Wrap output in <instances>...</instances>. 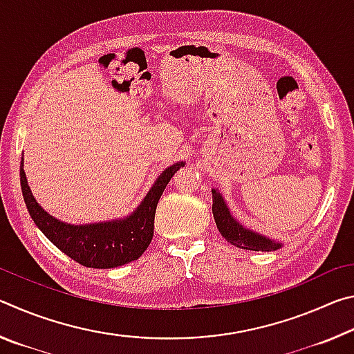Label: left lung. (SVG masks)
<instances>
[{"label":"left lung","mask_w":354,"mask_h":354,"mask_svg":"<svg viewBox=\"0 0 354 354\" xmlns=\"http://www.w3.org/2000/svg\"><path fill=\"white\" fill-rule=\"evenodd\" d=\"M212 214L215 225H217L220 234L223 236L227 242L234 245L237 248L251 250V251H272L278 250L281 245L270 241V239L256 234V232L245 230L242 225L231 217L230 211L225 205L223 198L217 190H212Z\"/></svg>","instance_id":"1"}]
</instances>
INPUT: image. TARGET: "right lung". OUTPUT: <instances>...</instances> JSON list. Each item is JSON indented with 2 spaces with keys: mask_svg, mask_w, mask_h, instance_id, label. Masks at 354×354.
Returning <instances> with one entry per match:
<instances>
[{
  "mask_svg": "<svg viewBox=\"0 0 354 354\" xmlns=\"http://www.w3.org/2000/svg\"><path fill=\"white\" fill-rule=\"evenodd\" d=\"M181 167L184 162L169 167L158 178L137 211L127 220L86 226L62 223L46 214L31 195L23 165L20 167V183L23 198L34 223L59 250L84 267L113 268L139 259L151 243L156 206L167 184Z\"/></svg>",
  "mask_w": 354,
  "mask_h": 354,
  "instance_id": "right-lung-1",
  "label": "right lung"
}]
</instances>
